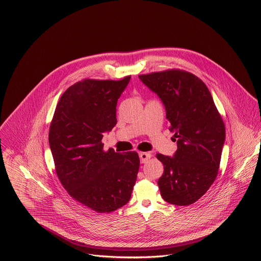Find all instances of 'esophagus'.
<instances>
[{"instance_id":"34e87169","label":"esophagus","mask_w":261,"mask_h":261,"mask_svg":"<svg viewBox=\"0 0 261 261\" xmlns=\"http://www.w3.org/2000/svg\"><path fill=\"white\" fill-rule=\"evenodd\" d=\"M151 157H152V155H151L150 153H145V152L139 153V158H140V162H141V163L147 162L148 160L151 159Z\"/></svg>"}]
</instances>
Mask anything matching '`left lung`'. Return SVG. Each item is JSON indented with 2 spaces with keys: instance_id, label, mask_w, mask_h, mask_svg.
Here are the masks:
<instances>
[{
  "instance_id": "obj_1",
  "label": "left lung",
  "mask_w": 261,
  "mask_h": 261,
  "mask_svg": "<svg viewBox=\"0 0 261 261\" xmlns=\"http://www.w3.org/2000/svg\"><path fill=\"white\" fill-rule=\"evenodd\" d=\"M166 109L177 150L172 158L157 154L164 166L158 186L163 199L190 205L215 181L225 140V125L205 84L194 74L168 69L138 75Z\"/></svg>"
}]
</instances>
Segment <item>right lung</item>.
<instances>
[{
  "label": "right lung",
  "mask_w": 261,
  "mask_h": 261,
  "mask_svg": "<svg viewBox=\"0 0 261 261\" xmlns=\"http://www.w3.org/2000/svg\"><path fill=\"white\" fill-rule=\"evenodd\" d=\"M84 80L60 98L49 127L56 173L68 194L97 213L131 197L139 169L136 152L104 151L102 137L117 124V103L130 81Z\"/></svg>",
  "instance_id": "add662e5"
}]
</instances>
